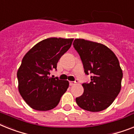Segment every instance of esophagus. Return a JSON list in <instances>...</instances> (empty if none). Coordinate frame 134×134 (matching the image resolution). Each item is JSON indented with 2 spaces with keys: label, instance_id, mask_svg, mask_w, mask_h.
I'll return each mask as SVG.
<instances>
[{
  "label": "esophagus",
  "instance_id": "esophagus-1",
  "mask_svg": "<svg viewBox=\"0 0 134 134\" xmlns=\"http://www.w3.org/2000/svg\"><path fill=\"white\" fill-rule=\"evenodd\" d=\"M75 84H76V81H70V82H69V85L70 86L74 85Z\"/></svg>",
  "mask_w": 134,
  "mask_h": 134
}]
</instances>
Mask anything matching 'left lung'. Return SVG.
Segmentation results:
<instances>
[{
    "label": "left lung",
    "mask_w": 134,
    "mask_h": 134,
    "mask_svg": "<svg viewBox=\"0 0 134 134\" xmlns=\"http://www.w3.org/2000/svg\"><path fill=\"white\" fill-rule=\"evenodd\" d=\"M74 47L78 52L91 82H84V92L76 98L85 110L97 112L110 106L121 89L122 71L114 52L100 43L75 39Z\"/></svg>",
    "instance_id": "obj_1"
}]
</instances>
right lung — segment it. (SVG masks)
<instances>
[{
	"mask_svg": "<svg viewBox=\"0 0 134 134\" xmlns=\"http://www.w3.org/2000/svg\"><path fill=\"white\" fill-rule=\"evenodd\" d=\"M73 38H49L39 42L25 55L17 72L18 90L27 104L38 111L56 107L69 87L67 80L49 77L69 50Z\"/></svg>",
	"mask_w": 134,
	"mask_h": 134,
	"instance_id": "obj_1",
	"label": "right lung"
}]
</instances>
